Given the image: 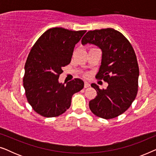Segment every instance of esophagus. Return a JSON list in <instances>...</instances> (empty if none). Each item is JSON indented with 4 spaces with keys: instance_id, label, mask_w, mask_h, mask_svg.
Wrapping results in <instances>:
<instances>
[{
    "instance_id": "obj_1",
    "label": "esophagus",
    "mask_w": 156,
    "mask_h": 156,
    "mask_svg": "<svg viewBox=\"0 0 156 156\" xmlns=\"http://www.w3.org/2000/svg\"><path fill=\"white\" fill-rule=\"evenodd\" d=\"M90 87V84H89V82H84V88H87V87Z\"/></svg>"
}]
</instances>
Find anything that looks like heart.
Here are the masks:
<instances>
[{
	"mask_svg": "<svg viewBox=\"0 0 156 156\" xmlns=\"http://www.w3.org/2000/svg\"><path fill=\"white\" fill-rule=\"evenodd\" d=\"M86 76H87V74H86Z\"/></svg>",
	"mask_w": 156,
	"mask_h": 156,
	"instance_id": "b5f03b06",
	"label": "heart"
}]
</instances>
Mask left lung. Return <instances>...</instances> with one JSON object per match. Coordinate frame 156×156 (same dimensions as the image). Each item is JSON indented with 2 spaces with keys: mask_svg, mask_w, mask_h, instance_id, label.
<instances>
[{
  "mask_svg": "<svg viewBox=\"0 0 156 156\" xmlns=\"http://www.w3.org/2000/svg\"><path fill=\"white\" fill-rule=\"evenodd\" d=\"M87 43L102 50L97 77L108 84L106 89L91 84L97 95L89 101V108L100 118H116L131 106L137 95L139 68L136 53L127 38L113 28L88 31L82 39V44Z\"/></svg>",
  "mask_w": 156,
  "mask_h": 156,
  "instance_id": "left-lung-1",
  "label": "left lung"
}]
</instances>
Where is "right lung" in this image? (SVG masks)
Instances as JSON below:
<instances>
[{"mask_svg": "<svg viewBox=\"0 0 156 156\" xmlns=\"http://www.w3.org/2000/svg\"><path fill=\"white\" fill-rule=\"evenodd\" d=\"M86 32L53 27L44 32L32 48L25 65L23 87L27 101L38 114L47 118L62 114L71 105L72 95L84 87L80 79L66 85L59 83L58 79Z\"/></svg>", "mask_w": 156, "mask_h": 156, "instance_id": "right-lung-1", "label": "right lung"}]
</instances>
